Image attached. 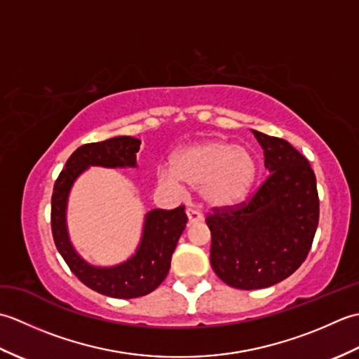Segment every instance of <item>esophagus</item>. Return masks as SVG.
Returning a JSON list of instances; mask_svg holds the SVG:
<instances>
[{
    "mask_svg": "<svg viewBox=\"0 0 359 359\" xmlns=\"http://www.w3.org/2000/svg\"><path fill=\"white\" fill-rule=\"evenodd\" d=\"M187 216H188V224L189 225L197 224V222H202V220H203V216L201 215V212L193 210V208H188L187 210Z\"/></svg>",
    "mask_w": 359,
    "mask_h": 359,
    "instance_id": "esophagus-1",
    "label": "esophagus"
}]
</instances>
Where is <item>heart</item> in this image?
Returning <instances> with one entry per match:
<instances>
[{"label":"heart","instance_id":"obj_1","mask_svg":"<svg viewBox=\"0 0 359 359\" xmlns=\"http://www.w3.org/2000/svg\"><path fill=\"white\" fill-rule=\"evenodd\" d=\"M257 163L253 154L230 142L210 140L182 149L174 157V171L162 168L160 184L182 189V182L201 189L203 201L212 208L239 203L253 187Z\"/></svg>","mask_w":359,"mask_h":359}]
</instances>
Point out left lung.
<instances>
[{
  "instance_id": "obj_1",
  "label": "left lung",
  "mask_w": 359,
  "mask_h": 359,
  "mask_svg": "<svg viewBox=\"0 0 359 359\" xmlns=\"http://www.w3.org/2000/svg\"><path fill=\"white\" fill-rule=\"evenodd\" d=\"M270 175L248 202L212 208L211 266L241 290L271 287L306 261L319 222L316 177L309 160L287 140L253 131Z\"/></svg>"
}]
</instances>
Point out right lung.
Masks as SVG:
<instances>
[{
    "mask_svg": "<svg viewBox=\"0 0 359 359\" xmlns=\"http://www.w3.org/2000/svg\"><path fill=\"white\" fill-rule=\"evenodd\" d=\"M140 143L134 137L120 135L104 142L86 143L75 149L55 180L50 202L53 242L67 266L86 287L118 299L148 294L165 280L171 256L188 222L185 207L180 205L174 210L148 211L135 255L116 266H94L77 255L69 241L66 226L67 196L75 179L89 166L135 168Z\"/></svg>",
    "mask_w": 359,
    "mask_h": 359,
    "instance_id": "add662e5",
    "label": "right lung"
}]
</instances>
